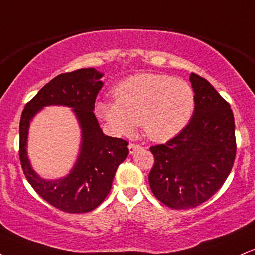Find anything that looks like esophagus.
<instances>
[{
	"mask_svg": "<svg viewBox=\"0 0 255 255\" xmlns=\"http://www.w3.org/2000/svg\"><path fill=\"white\" fill-rule=\"evenodd\" d=\"M128 148H129L130 154H133V153L135 152L136 149L141 148V146L140 145H136V143H129V145H128Z\"/></svg>",
	"mask_w": 255,
	"mask_h": 255,
	"instance_id": "esophagus-1",
	"label": "esophagus"
}]
</instances>
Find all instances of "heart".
Wrapping results in <instances>:
<instances>
[{"label":"heart","instance_id":"obj_1","mask_svg":"<svg viewBox=\"0 0 255 255\" xmlns=\"http://www.w3.org/2000/svg\"><path fill=\"white\" fill-rule=\"evenodd\" d=\"M116 102L101 101L96 112L116 135H128L137 122L146 136L164 142L177 136L189 124L195 94L189 83L159 73H139L119 83Z\"/></svg>","mask_w":255,"mask_h":255}]
</instances>
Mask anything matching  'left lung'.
<instances>
[{
    "mask_svg": "<svg viewBox=\"0 0 255 255\" xmlns=\"http://www.w3.org/2000/svg\"><path fill=\"white\" fill-rule=\"evenodd\" d=\"M195 112L184 129L152 146L154 165L148 176L153 195L177 210L208 201L231 173L236 154L234 115L225 98L201 76L190 75Z\"/></svg>",
    "mask_w": 255,
    "mask_h": 255,
    "instance_id": "obj_1",
    "label": "left lung"
}]
</instances>
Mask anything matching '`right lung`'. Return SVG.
Segmentation results:
<instances>
[{
    "label": "right lung",
    "instance_id": "1",
    "mask_svg": "<svg viewBox=\"0 0 255 255\" xmlns=\"http://www.w3.org/2000/svg\"><path fill=\"white\" fill-rule=\"evenodd\" d=\"M103 73L94 67L61 73L40 89L20 120V161L28 183L40 197L69 214L89 213L97 208L112 189L119 165L127 158V141L104 135L94 114L95 101L103 87ZM46 105L72 108L82 130L81 152L66 177L46 181L38 177L26 157V139L31 119Z\"/></svg>",
    "mask_w": 255,
    "mask_h": 255
}]
</instances>
